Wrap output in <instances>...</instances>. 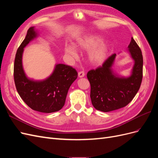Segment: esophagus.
<instances>
[{"mask_svg":"<svg viewBox=\"0 0 158 158\" xmlns=\"http://www.w3.org/2000/svg\"><path fill=\"white\" fill-rule=\"evenodd\" d=\"M84 76H85V73L84 71H80L78 73V77L79 78H83V77H84Z\"/></svg>","mask_w":158,"mask_h":158,"instance_id":"34e87169","label":"esophagus"}]
</instances>
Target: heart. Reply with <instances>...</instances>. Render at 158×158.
<instances>
[{
  "mask_svg": "<svg viewBox=\"0 0 158 158\" xmlns=\"http://www.w3.org/2000/svg\"><path fill=\"white\" fill-rule=\"evenodd\" d=\"M102 38L97 34L90 33L77 40L76 45L78 48L82 50H89L88 58L90 64L93 66H99L103 64L106 60L110 51L109 43L102 41ZM66 53L76 58L78 52L76 47L71 45L64 46Z\"/></svg>",
  "mask_w": 158,
  "mask_h": 158,
  "instance_id": "heart-1",
  "label": "heart"
}]
</instances>
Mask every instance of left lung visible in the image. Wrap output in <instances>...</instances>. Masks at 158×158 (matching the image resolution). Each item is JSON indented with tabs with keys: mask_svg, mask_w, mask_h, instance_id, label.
Listing matches in <instances>:
<instances>
[{
	"mask_svg": "<svg viewBox=\"0 0 158 158\" xmlns=\"http://www.w3.org/2000/svg\"><path fill=\"white\" fill-rule=\"evenodd\" d=\"M128 51L134 60L131 74L128 77L120 76L114 72L113 66L116 54L110 56L102 66L88 73L90 98L97 110L109 112L125 107L139 90L142 80L143 57L140 47L132 37Z\"/></svg>",
	"mask_w": 158,
	"mask_h": 158,
	"instance_id": "obj_1",
	"label": "left lung"
}]
</instances>
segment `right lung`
Here are the masks:
<instances>
[{
  "mask_svg": "<svg viewBox=\"0 0 158 158\" xmlns=\"http://www.w3.org/2000/svg\"><path fill=\"white\" fill-rule=\"evenodd\" d=\"M37 36L35 27H30L18 47L14 65V82L18 94L31 109L41 113H53L64 106L69 88L77 78L78 73L70 66L56 64L52 73L45 80L28 78L22 65L23 49Z\"/></svg>",
  "mask_w": 158,
  "mask_h": 158,
  "instance_id": "add662e5",
  "label": "right lung"
}]
</instances>
